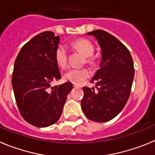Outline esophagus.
Instances as JSON below:
<instances>
[{"mask_svg":"<svg viewBox=\"0 0 155 155\" xmlns=\"http://www.w3.org/2000/svg\"><path fill=\"white\" fill-rule=\"evenodd\" d=\"M73 86H74V87H76V88L80 87V86H79V85H77V84H73Z\"/></svg>","mask_w":155,"mask_h":155,"instance_id":"obj_1","label":"esophagus"}]
</instances>
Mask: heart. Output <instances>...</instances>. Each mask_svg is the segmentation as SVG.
I'll return each mask as SVG.
<instances>
[{"instance_id":"obj_1","label":"heart","mask_w":155,"mask_h":155,"mask_svg":"<svg viewBox=\"0 0 155 155\" xmlns=\"http://www.w3.org/2000/svg\"><path fill=\"white\" fill-rule=\"evenodd\" d=\"M72 46L83 54L85 57H87L88 62H93L91 56L94 52V47L90 41L85 38H81L72 43ZM68 52L67 49L64 45H59L56 48L55 52V59L57 65L60 68H64L67 64ZM90 76V70L86 68L83 69H71L64 74L65 80L69 81L75 84H79Z\"/></svg>"}]
</instances>
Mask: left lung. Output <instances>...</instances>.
<instances>
[{"instance_id": "8db88e82", "label": "left lung", "mask_w": 155, "mask_h": 155, "mask_svg": "<svg viewBox=\"0 0 155 155\" xmlns=\"http://www.w3.org/2000/svg\"><path fill=\"white\" fill-rule=\"evenodd\" d=\"M87 35L97 40L102 58L90 81L97 90L83 87L81 107L90 120L107 122L120 113L129 99L134 76L133 59L124 45L110 33L95 30Z\"/></svg>"}]
</instances>
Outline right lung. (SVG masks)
Here are the masks:
<instances>
[{
    "mask_svg": "<svg viewBox=\"0 0 155 155\" xmlns=\"http://www.w3.org/2000/svg\"><path fill=\"white\" fill-rule=\"evenodd\" d=\"M59 40L49 31L37 35L22 47L14 65L12 82L17 105L22 117L38 127L58 120L72 90L69 82L51 86L61 79L55 59Z\"/></svg>",
    "mask_w": 155,
    "mask_h": 155,
    "instance_id": "obj_1",
    "label": "right lung"
}]
</instances>
